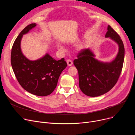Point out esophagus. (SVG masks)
<instances>
[{"instance_id": "esophagus-1", "label": "esophagus", "mask_w": 135, "mask_h": 135, "mask_svg": "<svg viewBox=\"0 0 135 135\" xmlns=\"http://www.w3.org/2000/svg\"><path fill=\"white\" fill-rule=\"evenodd\" d=\"M67 65L68 66H71L73 65V61L70 59L67 60Z\"/></svg>"}]
</instances>
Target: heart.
Listing matches in <instances>:
<instances>
[{
    "label": "heart",
    "instance_id": "1",
    "mask_svg": "<svg viewBox=\"0 0 135 135\" xmlns=\"http://www.w3.org/2000/svg\"><path fill=\"white\" fill-rule=\"evenodd\" d=\"M57 47L59 48V50H60L61 51H62V52H65L66 51V49L61 45V44H57Z\"/></svg>",
    "mask_w": 135,
    "mask_h": 135
}]
</instances>
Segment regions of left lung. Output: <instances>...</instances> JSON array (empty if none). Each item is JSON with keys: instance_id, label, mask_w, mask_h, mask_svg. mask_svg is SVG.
I'll list each match as a JSON object with an SVG mask.
<instances>
[{"instance_id": "1", "label": "left lung", "mask_w": 135, "mask_h": 135, "mask_svg": "<svg viewBox=\"0 0 135 135\" xmlns=\"http://www.w3.org/2000/svg\"><path fill=\"white\" fill-rule=\"evenodd\" d=\"M105 37H109L119 46L118 53L112 61L104 62L95 59V55L89 48L82 50L78 59L74 60L79 72L80 88L90 97H98L112 89L117 83L123 67L124 47L121 37L109 25Z\"/></svg>"}]
</instances>
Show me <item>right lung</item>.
<instances>
[{
  "label": "right lung",
  "instance_id": "obj_1",
  "mask_svg": "<svg viewBox=\"0 0 135 135\" xmlns=\"http://www.w3.org/2000/svg\"><path fill=\"white\" fill-rule=\"evenodd\" d=\"M36 26V23L29 25L16 38L11 51V65L17 81L25 90L36 95L46 96L55 89L67 63L64 58L56 60L48 53L34 61L23 54L21 49L22 36Z\"/></svg>",
  "mask_w": 135,
  "mask_h": 135
}]
</instances>
